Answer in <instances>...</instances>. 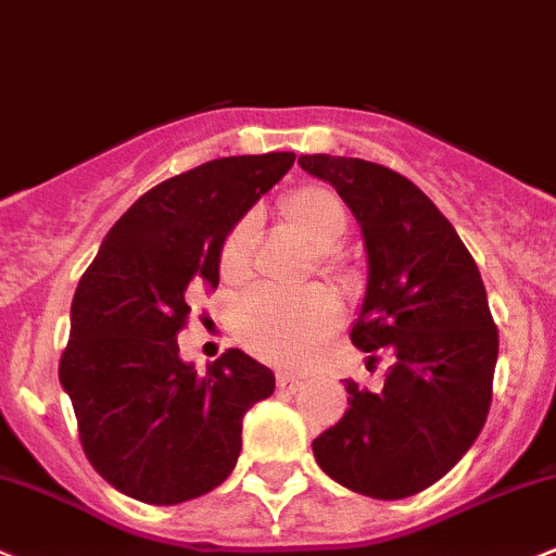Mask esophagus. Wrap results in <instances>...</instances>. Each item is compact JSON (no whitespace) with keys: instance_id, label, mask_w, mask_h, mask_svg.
Returning <instances> with one entry per match:
<instances>
[{"instance_id":"1","label":"esophagus","mask_w":556,"mask_h":556,"mask_svg":"<svg viewBox=\"0 0 556 556\" xmlns=\"http://www.w3.org/2000/svg\"><path fill=\"white\" fill-rule=\"evenodd\" d=\"M277 388L282 393H295V391H301V380L295 375H290V371H279Z\"/></svg>"}]
</instances>
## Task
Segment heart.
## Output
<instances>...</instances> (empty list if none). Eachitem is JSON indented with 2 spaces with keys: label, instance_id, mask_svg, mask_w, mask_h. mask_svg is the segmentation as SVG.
Returning <instances> with one entry per match:
<instances>
[{
  "label": "heart",
  "instance_id": "1",
  "mask_svg": "<svg viewBox=\"0 0 556 556\" xmlns=\"http://www.w3.org/2000/svg\"><path fill=\"white\" fill-rule=\"evenodd\" d=\"M279 214L312 250L320 252L317 263L328 277L350 279V268L333 252L350 230V212L337 192L320 185L299 187L282 198ZM255 217H241L219 247V277L228 285H244L255 268ZM342 317V301L328 288H309L295 295L257 290L236 309L233 333L241 348L266 364L301 366L339 331Z\"/></svg>",
  "mask_w": 556,
  "mask_h": 556
}]
</instances>
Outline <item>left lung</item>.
Masks as SVG:
<instances>
[{
	"label": "left lung",
	"instance_id": "left-lung-1",
	"mask_svg": "<svg viewBox=\"0 0 556 556\" xmlns=\"http://www.w3.org/2000/svg\"><path fill=\"white\" fill-rule=\"evenodd\" d=\"M306 174L337 187L361 223L369 285L350 331L382 391L348 380L339 424L312 443L333 481L375 500L438 483L470 451L492 404L497 326L470 250L409 179L358 157L304 154Z\"/></svg>",
	"mask_w": 556,
	"mask_h": 556
}]
</instances>
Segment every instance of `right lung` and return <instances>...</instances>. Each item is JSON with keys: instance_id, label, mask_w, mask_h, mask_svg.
Masks as SVG:
<instances>
[{"instance_id": "1", "label": "right lung", "mask_w": 556, "mask_h": 556, "mask_svg": "<svg viewBox=\"0 0 556 556\" xmlns=\"http://www.w3.org/2000/svg\"><path fill=\"white\" fill-rule=\"evenodd\" d=\"M295 163L293 152L203 163L122 214L80 277L59 380L89 465L127 497L179 505L236 467L244 413L274 371L230 348L206 371L179 358L190 288L219 285V247Z\"/></svg>"}]
</instances>
